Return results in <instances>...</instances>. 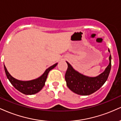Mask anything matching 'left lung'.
Segmentation results:
<instances>
[{
    "mask_svg": "<svg viewBox=\"0 0 121 121\" xmlns=\"http://www.w3.org/2000/svg\"><path fill=\"white\" fill-rule=\"evenodd\" d=\"M109 52H110L109 49ZM112 56H109V64L105 71L95 77H89L78 73L68 62V68L65 75L66 85L69 89L79 95H87L98 91L106 81L110 72Z\"/></svg>",
    "mask_w": 121,
    "mask_h": 121,
    "instance_id": "left-lung-1",
    "label": "left lung"
}]
</instances>
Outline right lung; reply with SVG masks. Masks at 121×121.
<instances>
[{
	"label": "right lung",
	"instance_id": "obj_1",
	"mask_svg": "<svg viewBox=\"0 0 121 121\" xmlns=\"http://www.w3.org/2000/svg\"><path fill=\"white\" fill-rule=\"evenodd\" d=\"M57 64V63L55 64L48 68L44 72V74L41 76H40V77H39L38 78L28 81H20V80H16V79L13 78L8 73L5 65L4 66V70L7 77L9 80L11 84L14 86L15 88L16 89L17 91H20L21 93L26 94V95H32V94L37 93L42 89V88L45 85L48 73L51 69H53L56 66Z\"/></svg>",
	"mask_w": 121,
	"mask_h": 121
}]
</instances>
